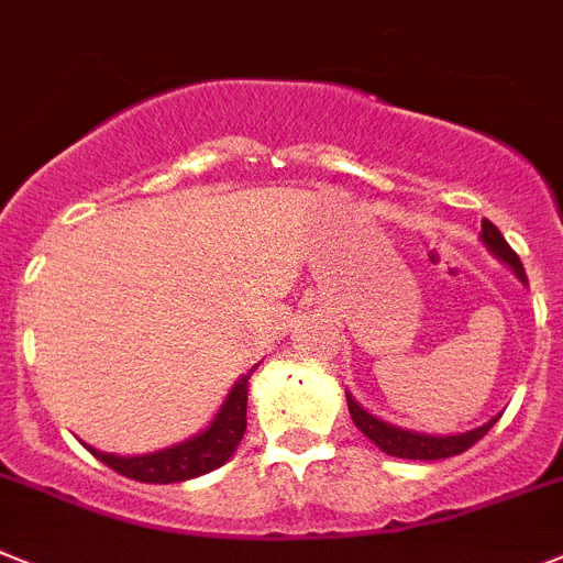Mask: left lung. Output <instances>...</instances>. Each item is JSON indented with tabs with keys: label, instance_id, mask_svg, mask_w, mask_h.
I'll list each match as a JSON object with an SVG mask.
<instances>
[{
	"label": "left lung",
	"instance_id": "obj_1",
	"mask_svg": "<svg viewBox=\"0 0 563 563\" xmlns=\"http://www.w3.org/2000/svg\"><path fill=\"white\" fill-rule=\"evenodd\" d=\"M482 243L496 254L498 261L507 263V266L516 272V277L521 283H527V272L518 261V254L512 252L510 243L505 241V234L498 232L490 221H482ZM349 399V410H351V419L360 430H363L365 437L379 448L383 453L388 456H397V459H419V462H433V459H448V456H459L464 453L471 444H476L478 439L485 437L487 430L496 424V419H490L487 424L476 430H467V433H456V437H428V433H413V430H402L397 424H388L383 419L371 417L368 410L360 408V405L351 399V394H345Z\"/></svg>",
	"mask_w": 563,
	"mask_h": 563
}]
</instances>
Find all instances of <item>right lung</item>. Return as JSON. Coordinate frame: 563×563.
Here are the masks:
<instances>
[{
    "label": "right lung",
    "instance_id": "1",
    "mask_svg": "<svg viewBox=\"0 0 563 563\" xmlns=\"http://www.w3.org/2000/svg\"><path fill=\"white\" fill-rule=\"evenodd\" d=\"M249 376L252 374H243L234 383L227 402L221 405V413L212 419V424L198 437L187 439V442L173 444V448L158 453H146V456H112V453L96 451L90 444H85V448L101 464L112 467L121 476L133 478V482H144V485H173V482L203 476V473L227 464L232 459L234 448L241 444L243 433H246Z\"/></svg>",
    "mask_w": 563,
    "mask_h": 563
}]
</instances>
